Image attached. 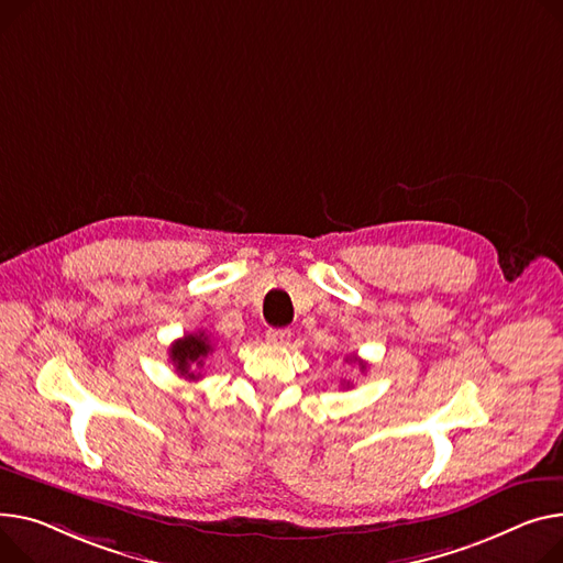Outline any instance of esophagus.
I'll use <instances>...</instances> for the list:
<instances>
[{"label":"esophagus","instance_id":"1","mask_svg":"<svg viewBox=\"0 0 563 563\" xmlns=\"http://www.w3.org/2000/svg\"><path fill=\"white\" fill-rule=\"evenodd\" d=\"M291 340V332L287 328H272L267 330V344L272 346H283Z\"/></svg>","mask_w":563,"mask_h":563}]
</instances>
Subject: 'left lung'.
<instances>
[{"mask_svg": "<svg viewBox=\"0 0 563 563\" xmlns=\"http://www.w3.org/2000/svg\"><path fill=\"white\" fill-rule=\"evenodd\" d=\"M349 360H351V362H360V368H362V371H364V368H366V364H364V362H362V360H357V357H355V355H353V357H349Z\"/></svg>", "mask_w": 563, "mask_h": 563, "instance_id": "left-lung-1", "label": "left lung"}]
</instances>
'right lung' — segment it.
Here are the masks:
<instances>
[{
	"instance_id": "obj_1",
	"label": "right lung",
	"mask_w": 563,
	"mask_h": 563,
	"mask_svg": "<svg viewBox=\"0 0 563 563\" xmlns=\"http://www.w3.org/2000/svg\"><path fill=\"white\" fill-rule=\"evenodd\" d=\"M212 353V344L206 332H190L176 340L169 349V360L176 366V373L187 380H199L203 360Z\"/></svg>"
}]
</instances>
